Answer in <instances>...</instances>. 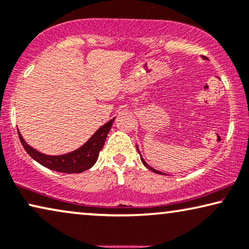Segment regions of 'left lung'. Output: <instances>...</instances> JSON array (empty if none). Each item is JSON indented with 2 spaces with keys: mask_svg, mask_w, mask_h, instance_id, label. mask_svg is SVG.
Segmentation results:
<instances>
[{
  "mask_svg": "<svg viewBox=\"0 0 249 249\" xmlns=\"http://www.w3.org/2000/svg\"><path fill=\"white\" fill-rule=\"evenodd\" d=\"M136 148H138V146H136ZM138 152H139V149H138ZM139 153H140V152H139ZM141 160H142V162H143V164H144V166H145L146 168H149V169H150V170H152V171H153V173H157V174H161V173H160V171H158V170H156V169H153V168H151V167H150V166H149V164H148V163H146V162H145V161H144V160H143L142 158H141ZM162 175H163V174H162Z\"/></svg>",
  "mask_w": 249,
  "mask_h": 249,
  "instance_id": "1",
  "label": "left lung"
}]
</instances>
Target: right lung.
<instances>
[{"mask_svg":"<svg viewBox=\"0 0 249 249\" xmlns=\"http://www.w3.org/2000/svg\"><path fill=\"white\" fill-rule=\"evenodd\" d=\"M114 120L115 118L101 126L81 148L63 156H47L38 152L37 150L27 144L19 131L18 134L20 142L22 143V146L28 152V155L34 160H36L37 162H39L41 166L46 167L48 169L59 171V173L76 174L88 170L96 163L100 150L103 149L105 144V140L107 138L108 132L114 123Z\"/></svg>","mask_w":249,"mask_h":249,"instance_id":"add662e5","label":"right lung"}]
</instances>
